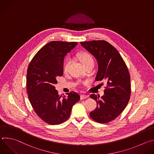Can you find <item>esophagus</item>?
Masks as SVG:
<instances>
[{
  "mask_svg": "<svg viewBox=\"0 0 154 154\" xmlns=\"http://www.w3.org/2000/svg\"><path fill=\"white\" fill-rule=\"evenodd\" d=\"M88 96H87V95H86V94H82L80 95V99H81L82 100L85 99H86V98H88Z\"/></svg>",
  "mask_w": 154,
  "mask_h": 154,
  "instance_id": "esophagus-1",
  "label": "esophagus"
}]
</instances>
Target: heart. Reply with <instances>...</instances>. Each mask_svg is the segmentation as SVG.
I'll use <instances>...</instances> for the list:
<instances>
[{
    "label": "heart",
    "instance_id": "1",
    "mask_svg": "<svg viewBox=\"0 0 154 154\" xmlns=\"http://www.w3.org/2000/svg\"><path fill=\"white\" fill-rule=\"evenodd\" d=\"M79 58L80 59V60L81 61V62L82 63V64L85 66L88 64H90L91 63H94V60L93 58V57H91V55H90L88 53H82L79 55ZM71 62V60L69 58H65L64 63H63V70L64 71H66L69 65L70 64Z\"/></svg>",
    "mask_w": 154,
    "mask_h": 154
}]
</instances>
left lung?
Instances as JSON below:
<instances>
[{
  "label": "left lung",
  "instance_id": "1",
  "mask_svg": "<svg viewBox=\"0 0 154 154\" xmlns=\"http://www.w3.org/2000/svg\"><path fill=\"white\" fill-rule=\"evenodd\" d=\"M80 44L97 61L96 81H105L106 85L101 98L94 94L90 96L97 105L90 113V117L99 123L109 122L123 112L129 101L131 93L129 72L119 52L109 42L94 40Z\"/></svg>",
  "mask_w": 154,
  "mask_h": 154
}]
</instances>
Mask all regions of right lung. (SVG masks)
<instances>
[{
  "label": "right lung",
  "mask_w": 154,
  "mask_h": 154,
  "mask_svg": "<svg viewBox=\"0 0 154 154\" xmlns=\"http://www.w3.org/2000/svg\"><path fill=\"white\" fill-rule=\"evenodd\" d=\"M76 42L51 41L34 56L27 69V91L29 101L37 115L51 125L60 124L70 116L73 105L80 100L75 92L58 95L54 85L63 74L64 57Z\"/></svg>",
  "instance_id": "obj_1"
}]
</instances>
